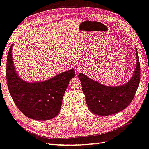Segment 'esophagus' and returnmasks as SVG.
Listing matches in <instances>:
<instances>
[{
  "mask_svg": "<svg viewBox=\"0 0 149 149\" xmlns=\"http://www.w3.org/2000/svg\"><path fill=\"white\" fill-rule=\"evenodd\" d=\"M83 68L81 67V66H79V67H77L75 68V72H76V74H79V72H81L83 71Z\"/></svg>",
  "mask_w": 149,
  "mask_h": 149,
  "instance_id": "34e87169",
  "label": "esophagus"
}]
</instances>
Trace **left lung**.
<instances>
[{"instance_id":"8db88e82","label":"left lung","mask_w":149,"mask_h":149,"mask_svg":"<svg viewBox=\"0 0 149 149\" xmlns=\"http://www.w3.org/2000/svg\"><path fill=\"white\" fill-rule=\"evenodd\" d=\"M136 52V65L130 79L123 85L106 86L80 73L78 78L87 106L91 112L99 116H108L120 112L131 102L139 87L141 67Z\"/></svg>"}]
</instances>
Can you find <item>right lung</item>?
<instances>
[{
	"label": "right lung",
	"mask_w": 149,
	"mask_h": 149,
	"mask_svg": "<svg viewBox=\"0 0 149 149\" xmlns=\"http://www.w3.org/2000/svg\"><path fill=\"white\" fill-rule=\"evenodd\" d=\"M11 45L6 59V81L10 94L24 115L36 120H48L61 110L69 82L75 77L71 69L44 81L28 82L21 78L13 60Z\"/></svg>",
	"instance_id": "right-lung-1"
}]
</instances>
